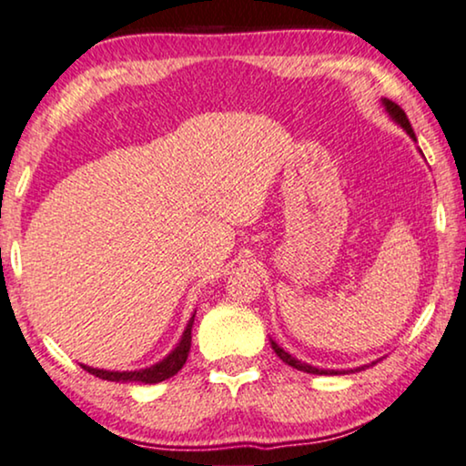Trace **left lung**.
I'll return each instance as SVG.
<instances>
[{
    "instance_id": "left-lung-1",
    "label": "left lung",
    "mask_w": 466,
    "mask_h": 466,
    "mask_svg": "<svg viewBox=\"0 0 466 466\" xmlns=\"http://www.w3.org/2000/svg\"><path fill=\"white\" fill-rule=\"evenodd\" d=\"M385 106H388V111L391 113V117L396 119L398 124L402 126L404 130L409 132L410 137L415 138V132H413V128H410V122H409V117H407V113L402 111L400 106L396 105V102H391V100H385ZM271 349H274L276 351V355L278 358H280L282 361H285V364H289V366H293V368H298V370H301V372H310V374H334V370L331 372H328V370H319V368H314V366H308V364H301V361H298L295 358H291V355H289L287 351H282L280 347H278L276 342H271ZM338 374V372H336Z\"/></svg>"
}]
</instances>
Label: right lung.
I'll return each mask as SVG.
<instances>
[{"mask_svg":"<svg viewBox=\"0 0 466 466\" xmlns=\"http://www.w3.org/2000/svg\"><path fill=\"white\" fill-rule=\"evenodd\" d=\"M192 323H195V317L190 319L188 328H186L184 336L175 351L168 355L167 360H162L160 364H156L152 368H145V370H135V372H108V370H98V368H89L83 366V370H87L94 377H98L102 380H130V383H160V380L171 379L173 374H177L181 368H184L186 360H188L190 353V342H192Z\"/></svg>","mask_w":466,"mask_h":466,"instance_id":"right-lung-1","label":"right lung"}]
</instances>
